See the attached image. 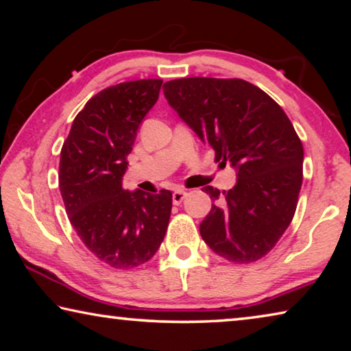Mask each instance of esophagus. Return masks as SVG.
<instances>
[{"mask_svg":"<svg viewBox=\"0 0 351 351\" xmlns=\"http://www.w3.org/2000/svg\"><path fill=\"white\" fill-rule=\"evenodd\" d=\"M186 197H187L186 190H176V192L173 193V197H171V199H173L175 206H180L182 203V199Z\"/></svg>","mask_w":351,"mask_h":351,"instance_id":"1","label":"esophagus"}]
</instances>
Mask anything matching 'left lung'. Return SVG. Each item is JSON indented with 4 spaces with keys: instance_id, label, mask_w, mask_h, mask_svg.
Returning a JSON list of instances; mask_svg holds the SVG:
<instances>
[{
    "instance_id": "8db88e82",
    "label": "left lung",
    "mask_w": 351,
    "mask_h": 351,
    "mask_svg": "<svg viewBox=\"0 0 351 351\" xmlns=\"http://www.w3.org/2000/svg\"><path fill=\"white\" fill-rule=\"evenodd\" d=\"M170 106L237 169L228 192L207 186L212 209L199 224L213 252L234 263L265 257L293 221L304 181V147L282 106L243 79L186 77L164 83Z\"/></svg>"
}]
</instances>
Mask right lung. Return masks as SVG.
Returning <instances> with one entry per match:
<instances>
[{"mask_svg": "<svg viewBox=\"0 0 351 351\" xmlns=\"http://www.w3.org/2000/svg\"><path fill=\"white\" fill-rule=\"evenodd\" d=\"M161 85V79H144L97 93L75 116L60 152L58 187L69 221L83 245L116 269L150 260L169 226L170 190L122 189L127 156Z\"/></svg>", "mask_w": 351, "mask_h": 351, "instance_id": "right-lung-1", "label": "right lung"}]
</instances>
